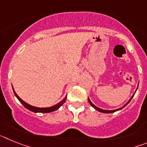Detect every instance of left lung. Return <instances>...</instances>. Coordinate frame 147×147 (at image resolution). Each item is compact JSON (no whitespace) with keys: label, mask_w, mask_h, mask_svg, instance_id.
I'll return each instance as SVG.
<instances>
[{"label":"left lung","mask_w":147,"mask_h":147,"mask_svg":"<svg viewBox=\"0 0 147 147\" xmlns=\"http://www.w3.org/2000/svg\"><path fill=\"white\" fill-rule=\"evenodd\" d=\"M134 95H135V94H134ZM134 95H133V96H132L131 97V98L129 100V101H128V102H127V103L126 104V105H124V106H123V107H121V108L116 109V110H102V109L98 108V107H97L96 106H95V105H93V104L91 102H90V100L89 98H88V102H89V103L90 104V105H91V106L93 107V108H95L96 110H98V111H99V112L104 113H114V112H115V111H118V110H121V109H122V108H124V107H125V106H127V105H128V104H129V102H130V101H131V100H132V97L134 96Z\"/></svg>","instance_id":"8db88e82"}]
</instances>
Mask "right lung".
I'll return each mask as SVG.
<instances>
[{
    "instance_id": "obj_1",
    "label": "right lung",
    "mask_w": 147,
    "mask_h": 147,
    "mask_svg": "<svg viewBox=\"0 0 147 147\" xmlns=\"http://www.w3.org/2000/svg\"><path fill=\"white\" fill-rule=\"evenodd\" d=\"M13 91H14V93H15V96L18 98V99L19 100L20 102V103L22 104V105L24 106V107H26V109H28V110H31V111H32V112L34 113H51V112H53V111H55V110H58V109L59 108V107L62 106L63 104L66 101V98H67V96L65 97V98L62 101H61L59 103H58L57 105H54V106H53V107H34V106H32V105H28V104H27L26 102H25L24 101H23V100L21 99V98H20V97L18 96V95H17V93H15V90H14V89H13Z\"/></svg>"
}]
</instances>
